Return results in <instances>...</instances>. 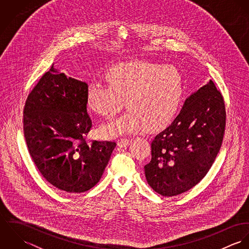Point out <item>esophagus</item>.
Segmentation results:
<instances>
[{
  "label": "esophagus",
  "mask_w": 249,
  "mask_h": 249,
  "mask_svg": "<svg viewBox=\"0 0 249 249\" xmlns=\"http://www.w3.org/2000/svg\"><path fill=\"white\" fill-rule=\"evenodd\" d=\"M129 142H130L129 138H121L120 140H118V145L122 146V147H124V146L129 144Z\"/></svg>",
  "instance_id": "esophagus-1"
}]
</instances>
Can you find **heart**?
<instances>
[{"instance_id": "obj_1", "label": "heart", "mask_w": 249, "mask_h": 249, "mask_svg": "<svg viewBox=\"0 0 249 249\" xmlns=\"http://www.w3.org/2000/svg\"><path fill=\"white\" fill-rule=\"evenodd\" d=\"M108 83H91L87 89L88 107L112 119L124 107L127 111L101 128L104 136L150 130L165 126L181 104L184 81L181 72L171 65L130 61L112 66L106 73Z\"/></svg>"}]
</instances>
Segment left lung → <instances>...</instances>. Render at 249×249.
Listing matches in <instances>:
<instances>
[{
	"label": "left lung",
	"instance_id": "obj_1",
	"mask_svg": "<svg viewBox=\"0 0 249 249\" xmlns=\"http://www.w3.org/2000/svg\"><path fill=\"white\" fill-rule=\"evenodd\" d=\"M225 125L223 97L210 80L151 142V160L144 166L149 186L159 195L175 196L198 184L219 152Z\"/></svg>",
	"mask_w": 249,
	"mask_h": 249
}]
</instances>
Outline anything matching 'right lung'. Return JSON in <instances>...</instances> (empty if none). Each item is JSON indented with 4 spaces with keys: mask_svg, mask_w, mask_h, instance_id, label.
I'll use <instances>...</instances> for the list:
<instances>
[{
    "mask_svg": "<svg viewBox=\"0 0 249 249\" xmlns=\"http://www.w3.org/2000/svg\"><path fill=\"white\" fill-rule=\"evenodd\" d=\"M85 82L53 65L29 94L24 107V135L37 169L48 182L68 193H83L102 178L112 141L88 142L92 120Z\"/></svg>",
    "mask_w": 249,
    "mask_h": 249,
    "instance_id": "obj_1",
    "label": "right lung"
}]
</instances>
